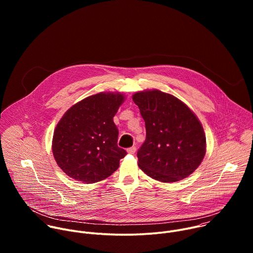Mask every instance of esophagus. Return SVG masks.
Wrapping results in <instances>:
<instances>
[{
    "label": "esophagus",
    "mask_w": 253,
    "mask_h": 253,
    "mask_svg": "<svg viewBox=\"0 0 253 253\" xmlns=\"http://www.w3.org/2000/svg\"><path fill=\"white\" fill-rule=\"evenodd\" d=\"M127 152H128L129 154H134V153L136 152V147H135V146H133V147L128 148V149H127Z\"/></svg>",
    "instance_id": "34e87169"
}]
</instances>
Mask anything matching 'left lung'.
Wrapping results in <instances>:
<instances>
[{"label":"left lung","instance_id":"obj_1","mask_svg":"<svg viewBox=\"0 0 253 253\" xmlns=\"http://www.w3.org/2000/svg\"><path fill=\"white\" fill-rule=\"evenodd\" d=\"M145 121L146 139L137 152L140 169L161 182L188 177L202 162L206 137L196 115L173 95L159 90L132 97Z\"/></svg>","mask_w":253,"mask_h":253}]
</instances>
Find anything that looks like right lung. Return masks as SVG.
Listing matches in <instances>:
<instances>
[{
  "mask_svg": "<svg viewBox=\"0 0 253 253\" xmlns=\"http://www.w3.org/2000/svg\"><path fill=\"white\" fill-rule=\"evenodd\" d=\"M125 96L98 93L72 106L56 126L52 150L58 166L86 184L109 177L127 152L119 148L113 117Z\"/></svg>",
  "mask_w": 253,
  "mask_h": 253,
  "instance_id": "right-lung-1",
  "label": "right lung"
}]
</instances>
